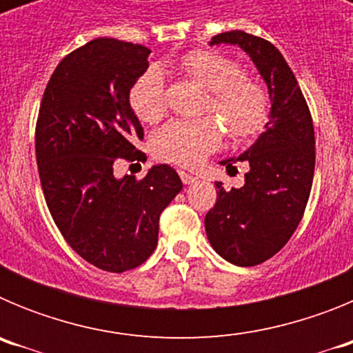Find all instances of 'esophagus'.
<instances>
[{
	"mask_svg": "<svg viewBox=\"0 0 353 353\" xmlns=\"http://www.w3.org/2000/svg\"><path fill=\"white\" fill-rule=\"evenodd\" d=\"M179 174H180V179H182V182L185 183V185H189V183H194L196 180H198L194 174L187 173V171H179Z\"/></svg>",
	"mask_w": 353,
	"mask_h": 353,
	"instance_id": "34e87169",
	"label": "esophagus"
}]
</instances>
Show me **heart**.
<instances>
[{
	"instance_id": "b5f03b06",
	"label": "heart",
	"mask_w": 353,
	"mask_h": 353,
	"mask_svg": "<svg viewBox=\"0 0 353 353\" xmlns=\"http://www.w3.org/2000/svg\"><path fill=\"white\" fill-rule=\"evenodd\" d=\"M176 67L208 90L205 111L219 117L233 139L248 141L263 132L270 120V97L260 81L244 74L240 63L221 52L198 49L183 54ZM129 102L141 121L161 120L166 111V90L159 68L150 67L136 77ZM219 121L214 117L173 118L154 134L155 155L179 166H198L223 143Z\"/></svg>"
}]
</instances>
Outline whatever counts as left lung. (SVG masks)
Instances as JSON below:
<instances>
[{
    "label": "left lung",
    "mask_w": 353,
    "mask_h": 353,
    "mask_svg": "<svg viewBox=\"0 0 353 353\" xmlns=\"http://www.w3.org/2000/svg\"><path fill=\"white\" fill-rule=\"evenodd\" d=\"M215 43H233L251 56L272 102L256 143L221 162L228 173L236 161L248 162L245 183L230 191L215 183L217 199L205 215L212 248L230 263L252 267L281 251L304 215L314 174V127L301 86L274 43L240 30L212 37Z\"/></svg>",
    "instance_id": "8db88e82"
}]
</instances>
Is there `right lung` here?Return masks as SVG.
<instances>
[{
	"instance_id": "obj_1",
	"label": "right lung",
	"mask_w": 353,
	"mask_h": 353,
	"mask_svg": "<svg viewBox=\"0 0 353 353\" xmlns=\"http://www.w3.org/2000/svg\"><path fill=\"white\" fill-rule=\"evenodd\" d=\"M150 49L95 39L67 54L49 79L35 129L40 183L56 226L83 260L125 272L155 251L159 217L182 191L179 173L154 166L145 179H117L120 159L146 161L136 148L143 127L129 102Z\"/></svg>"
}]
</instances>
